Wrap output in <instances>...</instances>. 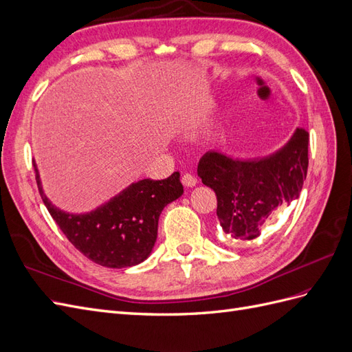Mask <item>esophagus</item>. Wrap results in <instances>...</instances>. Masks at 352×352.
Listing matches in <instances>:
<instances>
[{"label":"esophagus","instance_id":"esophagus-1","mask_svg":"<svg viewBox=\"0 0 352 352\" xmlns=\"http://www.w3.org/2000/svg\"><path fill=\"white\" fill-rule=\"evenodd\" d=\"M182 184H184V186H186V188H194V186H197L198 180H197V177H195L194 175L186 173V175L182 176Z\"/></svg>","mask_w":352,"mask_h":352}]
</instances>
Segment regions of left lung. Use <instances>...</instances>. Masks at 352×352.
I'll return each instance as SVG.
<instances>
[{
	"instance_id": "obj_1",
	"label": "left lung",
	"mask_w": 352,
	"mask_h": 352,
	"mask_svg": "<svg viewBox=\"0 0 352 352\" xmlns=\"http://www.w3.org/2000/svg\"><path fill=\"white\" fill-rule=\"evenodd\" d=\"M308 168V132L296 127L278 151L233 158L219 150L202 155L198 176L217 197V217L232 241H251L276 211L301 194Z\"/></svg>"
}]
</instances>
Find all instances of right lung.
Returning <instances> with one entry per match:
<instances>
[{
  "instance_id": "1",
  "label": "right lung",
  "mask_w": 352,
  "mask_h": 352,
  "mask_svg": "<svg viewBox=\"0 0 352 352\" xmlns=\"http://www.w3.org/2000/svg\"><path fill=\"white\" fill-rule=\"evenodd\" d=\"M34 167L41 198L61 232L85 257L110 269L132 267L150 257L160 214L184 194L180 173L175 172L163 180H138L102 206L76 214L52 204L35 162Z\"/></svg>"
}]
</instances>
